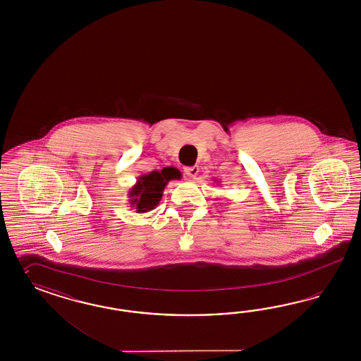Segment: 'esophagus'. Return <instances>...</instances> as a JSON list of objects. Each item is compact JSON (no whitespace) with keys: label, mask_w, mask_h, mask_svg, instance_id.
<instances>
[{"label":"esophagus","mask_w":361,"mask_h":361,"mask_svg":"<svg viewBox=\"0 0 361 361\" xmlns=\"http://www.w3.org/2000/svg\"><path fill=\"white\" fill-rule=\"evenodd\" d=\"M184 171H185L186 175L189 176V177H192V178H196V176L198 175V172H200L198 166H186Z\"/></svg>","instance_id":"34e87169"}]
</instances>
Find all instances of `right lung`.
<instances>
[{
    "label": "right lung",
    "instance_id": "right-lung-1",
    "mask_svg": "<svg viewBox=\"0 0 361 361\" xmlns=\"http://www.w3.org/2000/svg\"><path fill=\"white\" fill-rule=\"evenodd\" d=\"M181 172L172 166L142 175L128 192L130 205L136 213H145L156 208L163 197L165 186L171 180H180Z\"/></svg>",
    "mask_w": 361,
    "mask_h": 361
}]
</instances>
